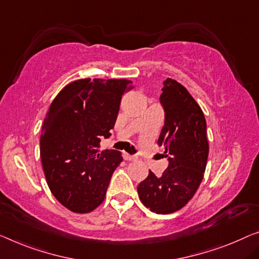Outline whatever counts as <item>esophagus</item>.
I'll use <instances>...</instances> for the list:
<instances>
[{"label":"esophagus","mask_w":259,"mask_h":259,"mask_svg":"<svg viewBox=\"0 0 259 259\" xmlns=\"http://www.w3.org/2000/svg\"><path fill=\"white\" fill-rule=\"evenodd\" d=\"M123 158H124L125 160H136L137 156H134V154H129V153L124 152L123 153Z\"/></svg>","instance_id":"obj_1"}]
</instances>
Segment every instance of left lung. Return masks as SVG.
Instances as JSON below:
<instances>
[{
    "mask_svg": "<svg viewBox=\"0 0 259 259\" xmlns=\"http://www.w3.org/2000/svg\"><path fill=\"white\" fill-rule=\"evenodd\" d=\"M161 91L165 123L158 145L167 153L168 166L159 178L149 171L137 192L142 203L153 213L169 214L181 209L198 191L209 144L202 109L186 88L167 78Z\"/></svg>",
    "mask_w": 259,
    "mask_h": 259,
    "instance_id": "1",
    "label": "left lung"
}]
</instances>
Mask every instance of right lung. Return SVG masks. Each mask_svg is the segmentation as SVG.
Masks as SVG:
<instances>
[{"label": "right lung", "instance_id": "obj_1", "mask_svg": "<svg viewBox=\"0 0 259 259\" xmlns=\"http://www.w3.org/2000/svg\"><path fill=\"white\" fill-rule=\"evenodd\" d=\"M133 88L126 79H79L50 105L40 137L41 165L50 191L71 211L90 213L105 200L123 158L116 150L100 152V142L111 135L122 95Z\"/></svg>", "mask_w": 259, "mask_h": 259}]
</instances>
